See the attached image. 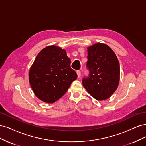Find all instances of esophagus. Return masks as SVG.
<instances>
[{
	"label": "esophagus",
	"mask_w": 146,
	"mask_h": 146,
	"mask_svg": "<svg viewBox=\"0 0 146 146\" xmlns=\"http://www.w3.org/2000/svg\"><path fill=\"white\" fill-rule=\"evenodd\" d=\"M77 74L78 77V78L80 77V76H81V71H80V70H77Z\"/></svg>",
	"instance_id": "1"
}]
</instances>
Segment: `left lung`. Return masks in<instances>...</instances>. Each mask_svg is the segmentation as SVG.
Instances as JSON below:
<instances>
[{"mask_svg":"<svg viewBox=\"0 0 146 146\" xmlns=\"http://www.w3.org/2000/svg\"><path fill=\"white\" fill-rule=\"evenodd\" d=\"M87 50L86 66L90 75L83 79V85L96 100L107 99L119 85L120 66L118 59L113 50L105 44H94Z\"/></svg>","mask_w":146,"mask_h":146,"instance_id":"1","label":"left lung"}]
</instances>
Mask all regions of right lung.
Returning a JSON list of instances; mask_svg holds the SVG:
<instances>
[{"label":"right lung","instance_id":"1","mask_svg":"<svg viewBox=\"0 0 146 146\" xmlns=\"http://www.w3.org/2000/svg\"><path fill=\"white\" fill-rule=\"evenodd\" d=\"M77 78L70 68L66 51L56 46L45 47L39 53L29 70V80L35 94L52 104L60 99Z\"/></svg>","mask_w":146,"mask_h":146}]
</instances>
